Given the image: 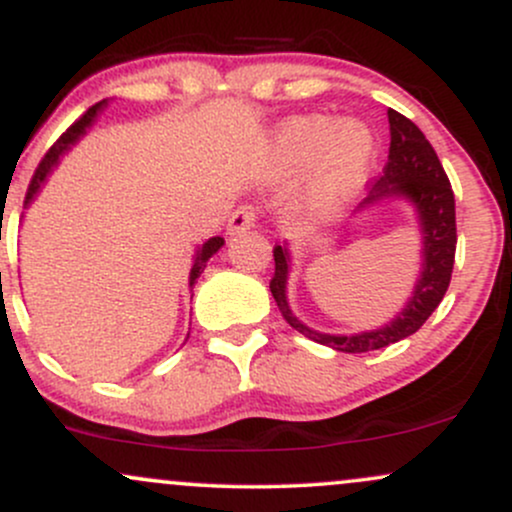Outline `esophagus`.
<instances>
[{
    "label": "esophagus",
    "instance_id": "esophagus-1",
    "mask_svg": "<svg viewBox=\"0 0 512 512\" xmlns=\"http://www.w3.org/2000/svg\"><path fill=\"white\" fill-rule=\"evenodd\" d=\"M255 221H257V209L252 207V204H240L238 209H233L231 219H228V231L243 233L255 226Z\"/></svg>",
    "mask_w": 512,
    "mask_h": 512
}]
</instances>
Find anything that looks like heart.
I'll list each match as a JSON object with an SVG mask.
<instances>
[{"instance_id": "1", "label": "heart", "mask_w": 512, "mask_h": 512, "mask_svg": "<svg viewBox=\"0 0 512 512\" xmlns=\"http://www.w3.org/2000/svg\"><path fill=\"white\" fill-rule=\"evenodd\" d=\"M281 161L301 168L315 158V199L332 204L361 182L373 161V137L361 122L346 120L334 125L330 117L303 115L281 129Z\"/></svg>"}]
</instances>
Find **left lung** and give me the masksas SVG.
I'll use <instances>...</instances> for the list:
<instances>
[{
    "label": "left lung",
    "mask_w": 512,
    "mask_h": 512,
    "mask_svg": "<svg viewBox=\"0 0 512 512\" xmlns=\"http://www.w3.org/2000/svg\"><path fill=\"white\" fill-rule=\"evenodd\" d=\"M390 120V156L383 168V175L373 180L366 202L387 195H402L414 202L424 233V272L416 284L414 296L407 308L399 313L390 325L373 332L351 334V337H334L305 327L296 320L286 303V274H289V252L281 245H274V276L269 289L281 315L296 332L313 339L317 344L332 346L344 354H363V351L385 349L419 330L431 317L433 310L443 301L450 286L452 264L457 248V223H455V195L445 175L443 163L419 127L397 110H387Z\"/></svg>",
    "instance_id": "8db88e82"
}]
</instances>
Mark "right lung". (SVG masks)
<instances>
[{"label":"right lung","instance_id":"obj_1","mask_svg":"<svg viewBox=\"0 0 512 512\" xmlns=\"http://www.w3.org/2000/svg\"><path fill=\"white\" fill-rule=\"evenodd\" d=\"M103 103H105V101H103ZM103 103L91 105V108H88L86 113L81 115L79 120H76L74 125L69 127L67 132H64L62 137L57 139V142L50 146L48 154L43 156V161H40V163H38V168H35V173H33V178H31V185H28V192H26V204L31 202L35 192L40 190V185H43V180L48 178V173L52 170V166H55V163H57V158H60L62 151H67V149H69V144H74L76 139H79L81 134H84V129H86L88 125H91L93 117H96L98 110L103 108ZM221 245H223V238H219V236H216V238H209L207 243L202 245V250H199V252H197V257H195V264H192V272H190V286L195 284V281L199 279V274H202V272H204V267H207L209 257L214 255V252H219Z\"/></svg>","mask_w":512,"mask_h":512}]
</instances>
